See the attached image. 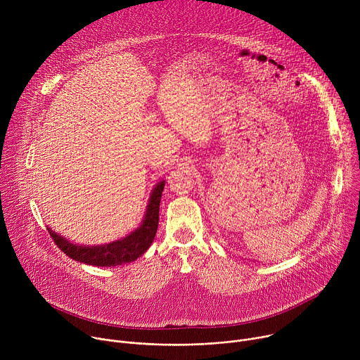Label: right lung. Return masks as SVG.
Returning <instances> with one entry per match:
<instances>
[{
    "label": "right lung",
    "instance_id": "right-lung-1",
    "mask_svg": "<svg viewBox=\"0 0 360 360\" xmlns=\"http://www.w3.org/2000/svg\"><path fill=\"white\" fill-rule=\"evenodd\" d=\"M164 186L165 181H161L155 185V188L152 189L149 195L146 211L143 219L141 221V225L129 235L118 240L92 246L78 245L61 236L49 226H46V229L51 238L57 243V246L65 255H68L71 259L78 261L81 264L92 266H118L134 262L148 250V248L153 242V238L157 235L160 222V202Z\"/></svg>",
    "mask_w": 360,
    "mask_h": 360
}]
</instances>
